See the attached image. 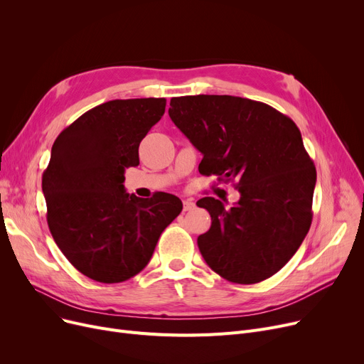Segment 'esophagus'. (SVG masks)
Returning <instances> with one entry per match:
<instances>
[{
    "mask_svg": "<svg viewBox=\"0 0 364 364\" xmlns=\"http://www.w3.org/2000/svg\"><path fill=\"white\" fill-rule=\"evenodd\" d=\"M195 206H196L195 202L190 200V199L183 202V209H184V211H192V209H195Z\"/></svg>",
    "mask_w": 364,
    "mask_h": 364,
    "instance_id": "obj_1",
    "label": "esophagus"
}]
</instances>
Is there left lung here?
Listing matches in <instances>:
<instances>
[{"mask_svg":"<svg viewBox=\"0 0 364 364\" xmlns=\"http://www.w3.org/2000/svg\"><path fill=\"white\" fill-rule=\"evenodd\" d=\"M169 117L202 153V176L235 183L225 209L203 198L211 228L199 251L223 279L252 284L276 274L298 251L313 220L316 166L295 122L274 107L233 95L171 99Z\"/></svg>","mask_w":364,"mask_h":364,"instance_id":"1","label":"left lung"}]
</instances>
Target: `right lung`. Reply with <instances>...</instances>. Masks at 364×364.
Returning a JSON list of instances; mask_svg holds the SVG:
<instances>
[{
    "label": "right lung",
    "mask_w": 364,
    "mask_h": 364,
    "mask_svg": "<svg viewBox=\"0 0 364 364\" xmlns=\"http://www.w3.org/2000/svg\"><path fill=\"white\" fill-rule=\"evenodd\" d=\"M165 106L155 97L106 102L81 114L53 144L43 174L48 228L69 262L95 282L139 274L183 209L177 196L143 200L124 187L125 169L140 164L139 146Z\"/></svg>",
    "instance_id": "right-lung-1"
}]
</instances>
